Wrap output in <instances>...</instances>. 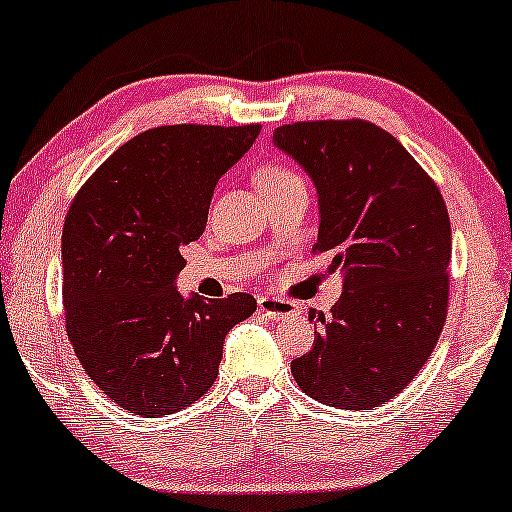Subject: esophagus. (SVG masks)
Returning <instances> with one entry per match:
<instances>
[{
    "instance_id": "obj_1",
    "label": "esophagus",
    "mask_w": 512,
    "mask_h": 512,
    "mask_svg": "<svg viewBox=\"0 0 512 512\" xmlns=\"http://www.w3.org/2000/svg\"><path fill=\"white\" fill-rule=\"evenodd\" d=\"M257 305L269 320H281V317H291L296 315V303L284 301V298H272V296H260L257 298Z\"/></svg>"
}]
</instances>
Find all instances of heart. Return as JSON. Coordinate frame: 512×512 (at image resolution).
Listing matches in <instances>:
<instances>
[{
	"label": "heart",
	"instance_id": "heart-1",
	"mask_svg": "<svg viewBox=\"0 0 512 512\" xmlns=\"http://www.w3.org/2000/svg\"><path fill=\"white\" fill-rule=\"evenodd\" d=\"M255 182H257V190H260L262 195H267V192L281 190V187L296 185V182H303V180L296 170L284 166V163H267V166L257 170Z\"/></svg>",
	"mask_w": 512,
	"mask_h": 512
}]
</instances>
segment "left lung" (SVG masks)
Wrapping results in <instances>:
<instances>
[{
    "instance_id": "1",
    "label": "left lung",
    "mask_w": 512,
    "mask_h": 512,
    "mask_svg": "<svg viewBox=\"0 0 512 512\" xmlns=\"http://www.w3.org/2000/svg\"><path fill=\"white\" fill-rule=\"evenodd\" d=\"M274 146L317 190L315 252L342 272L332 315L291 363L305 395L337 409L390 402L433 354L448 315L452 233L443 197L392 134L363 120L293 122Z\"/></svg>"
}]
</instances>
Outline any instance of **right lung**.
Returning <instances> with one entry per match:
<instances>
[{"mask_svg": "<svg viewBox=\"0 0 512 512\" xmlns=\"http://www.w3.org/2000/svg\"><path fill=\"white\" fill-rule=\"evenodd\" d=\"M260 125H170L122 144L74 197L62 231L67 334L86 375L134 416L190 407L219 375L250 293L182 296V248L207 226L216 182Z\"/></svg>", "mask_w": 512, "mask_h": 512, "instance_id": "right-lung-1", "label": "right lung"}]
</instances>
